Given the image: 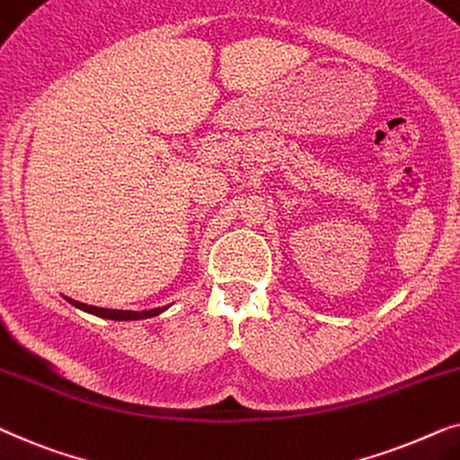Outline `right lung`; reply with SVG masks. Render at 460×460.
Returning <instances> with one entry per match:
<instances>
[{
    "mask_svg": "<svg viewBox=\"0 0 460 460\" xmlns=\"http://www.w3.org/2000/svg\"><path fill=\"white\" fill-rule=\"evenodd\" d=\"M66 303H71L73 307L85 311V314L102 317V320H115V322H137V320H146V317H155L164 314L168 307H157V309H146V311H124V309H105V307H94V305H85L79 301H73V298L65 296Z\"/></svg>",
    "mask_w": 460,
    "mask_h": 460,
    "instance_id": "add662e5",
    "label": "right lung"
}]
</instances>
